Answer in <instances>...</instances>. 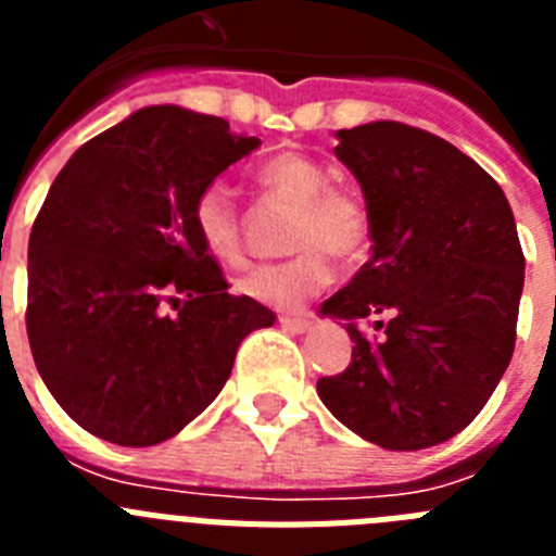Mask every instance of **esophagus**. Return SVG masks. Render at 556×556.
<instances>
[{
    "label": "esophagus",
    "mask_w": 556,
    "mask_h": 556,
    "mask_svg": "<svg viewBox=\"0 0 556 556\" xmlns=\"http://www.w3.org/2000/svg\"><path fill=\"white\" fill-rule=\"evenodd\" d=\"M278 323H281L283 331H289V333H303V331H308V326H312V320H308V317H289V314L278 317Z\"/></svg>",
    "instance_id": "1"
}]
</instances>
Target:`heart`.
I'll return each instance as SVG.
<instances>
[{"label":"heart","instance_id":"1","mask_svg":"<svg viewBox=\"0 0 556 556\" xmlns=\"http://www.w3.org/2000/svg\"><path fill=\"white\" fill-rule=\"evenodd\" d=\"M267 194L298 205L292 250L301 253L281 264L255 267L239 281L248 298L273 308H298L333 281L331 254L342 262L362 258L370 244V217L356 194L328 186L320 164L301 152H278L258 169ZM194 228L219 262H239L244 255V225L233 191L225 184H208L194 200Z\"/></svg>","mask_w":556,"mask_h":556}]
</instances>
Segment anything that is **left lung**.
I'll list each match as a JSON object with an SVG mask.
<instances>
[{
	"label": "left lung",
	"mask_w": 556,
	"mask_h": 556,
	"mask_svg": "<svg viewBox=\"0 0 556 556\" xmlns=\"http://www.w3.org/2000/svg\"><path fill=\"white\" fill-rule=\"evenodd\" d=\"M337 141L365 194L372 255L320 308L342 320L353 353L317 395L367 443L431 448L484 409L513 358L527 267L513 208L434 132L370 122ZM367 316L386 328L378 343L357 331Z\"/></svg>",
	"instance_id": "8db88e82"
}]
</instances>
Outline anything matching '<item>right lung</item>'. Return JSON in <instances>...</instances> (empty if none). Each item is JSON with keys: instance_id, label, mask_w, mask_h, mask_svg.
I'll use <instances>...</instances> for the list:
<instances>
[{"instance_id": "add662e5", "label": "right lung", "mask_w": 556, "mask_h": 556, "mask_svg": "<svg viewBox=\"0 0 556 556\" xmlns=\"http://www.w3.org/2000/svg\"><path fill=\"white\" fill-rule=\"evenodd\" d=\"M262 141L219 116L152 105L66 161L27 255V337L77 426L164 443L219 395L242 339L275 314L228 292L194 200Z\"/></svg>"}]
</instances>
